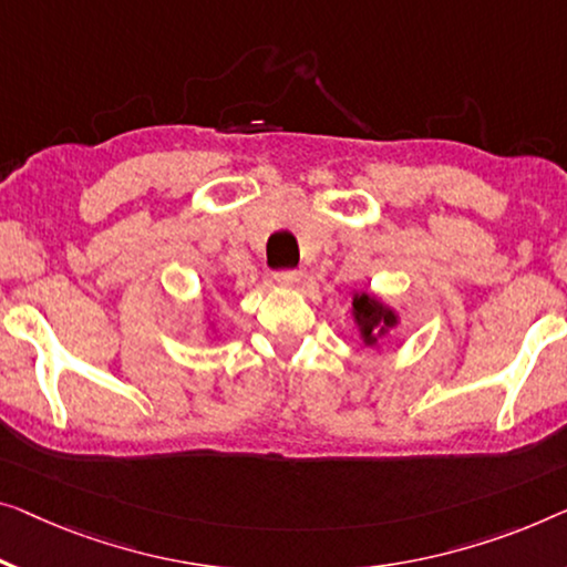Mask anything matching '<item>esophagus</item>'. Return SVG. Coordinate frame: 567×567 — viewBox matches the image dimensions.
<instances>
[{"label":"esophagus","mask_w":567,"mask_h":567,"mask_svg":"<svg viewBox=\"0 0 567 567\" xmlns=\"http://www.w3.org/2000/svg\"><path fill=\"white\" fill-rule=\"evenodd\" d=\"M300 280H302V275L295 272V269H285V272L275 275V282L280 287H295Z\"/></svg>","instance_id":"34e87169"}]
</instances>
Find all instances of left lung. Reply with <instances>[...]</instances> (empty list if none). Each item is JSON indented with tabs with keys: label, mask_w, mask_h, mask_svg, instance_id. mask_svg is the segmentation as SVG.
<instances>
[{
	"label": "left lung",
	"mask_w": 567,
	"mask_h": 567,
	"mask_svg": "<svg viewBox=\"0 0 567 567\" xmlns=\"http://www.w3.org/2000/svg\"><path fill=\"white\" fill-rule=\"evenodd\" d=\"M351 318L357 326L359 341L367 349H379L390 331L400 326V312L374 292H357L351 300Z\"/></svg>",
	"instance_id": "8db88e82"
}]
</instances>
